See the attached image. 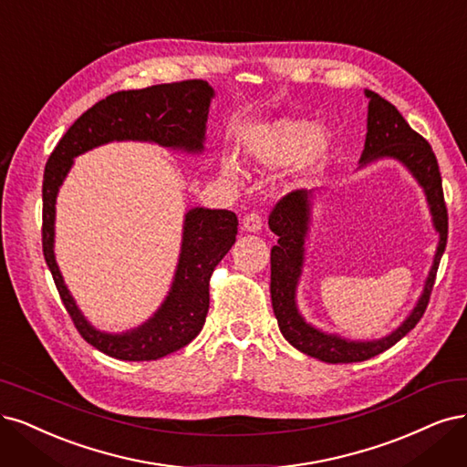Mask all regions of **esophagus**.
<instances>
[{
  "label": "esophagus",
  "mask_w": 467,
  "mask_h": 467,
  "mask_svg": "<svg viewBox=\"0 0 467 467\" xmlns=\"http://www.w3.org/2000/svg\"><path fill=\"white\" fill-rule=\"evenodd\" d=\"M261 228H263V220H261L259 214H254V213L247 214V216L244 218V222H241V230L249 232V234L261 232Z\"/></svg>",
  "instance_id": "obj_1"
}]
</instances>
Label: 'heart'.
Wrapping results in <instances>:
<instances>
[{"label":"heart","mask_w":467,"mask_h":467,"mask_svg":"<svg viewBox=\"0 0 467 467\" xmlns=\"http://www.w3.org/2000/svg\"><path fill=\"white\" fill-rule=\"evenodd\" d=\"M330 150L328 135L315 123L303 119H280L272 123L265 135L256 140L249 154L266 168H280L303 160L307 168L325 164ZM222 171L237 173V162L232 156L222 158Z\"/></svg>","instance_id":"1"}]
</instances>
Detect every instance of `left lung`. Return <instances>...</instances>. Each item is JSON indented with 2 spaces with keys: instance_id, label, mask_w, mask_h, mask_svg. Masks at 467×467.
Segmentation results:
<instances>
[{
  "instance_id": "1",
  "label": "left lung",
  "mask_w": 467,
  "mask_h": 467,
  "mask_svg": "<svg viewBox=\"0 0 467 467\" xmlns=\"http://www.w3.org/2000/svg\"><path fill=\"white\" fill-rule=\"evenodd\" d=\"M368 99L367 109V137L359 158V170L382 158L398 160L421 185L432 216V226L439 234V245L423 292L415 307L396 330L379 340H348L340 334L325 332L305 320L297 307V285L303 275L305 239L311 230L313 191H294L285 195L268 218L270 230L278 235V245L270 253V297L272 309L278 318L282 336L301 353H307L325 363H358L371 359L400 342L423 317L427 303L435 285L441 256L448 237V214L442 195V180L437 156L431 144L415 133L408 121L401 118L396 106L384 100L373 90L365 88Z\"/></svg>"
}]
</instances>
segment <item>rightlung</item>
<instances>
[{
  "label": "right lung",
  "instance_id": "obj_1",
  "mask_svg": "<svg viewBox=\"0 0 467 467\" xmlns=\"http://www.w3.org/2000/svg\"><path fill=\"white\" fill-rule=\"evenodd\" d=\"M213 99L214 88L197 78L114 92L87 109L47 158L42 183L44 259L78 334L109 358L123 361L160 359L187 346L202 330L211 301L208 282L216 265L235 244L237 216L230 211H211L202 206L187 211L180 259L166 299L140 327L114 334L88 323L59 272L54 253L59 187L78 154L114 140L156 142L171 150L201 154Z\"/></svg>",
  "mask_w": 467,
  "mask_h": 467
}]
</instances>
